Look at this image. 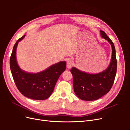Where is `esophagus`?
<instances>
[{
    "instance_id": "34e87169",
    "label": "esophagus",
    "mask_w": 130,
    "mask_h": 130,
    "mask_svg": "<svg viewBox=\"0 0 130 130\" xmlns=\"http://www.w3.org/2000/svg\"><path fill=\"white\" fill-rule=\"evenodd\" d=\"M73 66V61L72 59H68L67 61V68L68 69H70L72 68V67Z\"/></svg>"
}]
</instances>
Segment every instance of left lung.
I'll list each match as a JSON object with an SVG mask.
<instances>
[{"label":"left lung","instance_id":"1","mask_svg":"<svg viewBox=\"0 0 130 130\" xmlns=\"http://www.w3.org/2000/svg\"><path fill=\"white\" fill-rule=\"evenodd\" d=\"M100 35L112 47V57L108 67L95 74L81 71L74 67L70 69L73 77L74 92L82 100H96L103 96L109 92L115 81L117 67L115 46L104 31L100 30Z\"/></svg>","mask_w":130,"mask_h":130}]
</instances>
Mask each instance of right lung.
Listing matches in <instances>:
<instances>
[{
  "label": "right lung",
  "instance_id": "obj_1",
  "mask_svg": "<svg viewBox=\"0 0 130 130\" xmlns=\"http://www.w3.org/2000/svg\"><path fill=\"white\" fill-rule=\"evenodd\" d=\"M14 44L10 60L11 72L18 89L23 95L33 100H45L52 94L58 78L66 68V62L60 61L36 73H28L22 70L17 63L16 50L18 43Z\"/></svg>",
  "mask_w": 130,
  "mask_h": 130
}]
</instances>
